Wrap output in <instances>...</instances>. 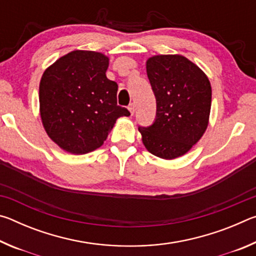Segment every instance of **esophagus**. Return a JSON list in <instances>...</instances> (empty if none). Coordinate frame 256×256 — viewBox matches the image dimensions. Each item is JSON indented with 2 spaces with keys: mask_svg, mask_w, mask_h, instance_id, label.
Masks as SVG:
<instances>
[{
  "mask_svg": "<svg viewBox=\"0 0 256 256\" xmlns=\"http://www.w3.org/2000/svg\"><path fill=\"white\" fill-rule=\"evenodd\" d=\"M128 110H130V112H131V115H133V112H134V104H130Z\"/></svg>",
  "mask_w": 256,
  "mask_h": 256,
  "instance_id": "1",
  "label": "esophagus"
}]
</instances>
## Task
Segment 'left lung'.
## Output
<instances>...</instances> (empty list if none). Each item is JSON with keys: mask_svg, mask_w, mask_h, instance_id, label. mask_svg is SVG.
Returning a JSON list of instances; mask_svg holds the SVG:
<instances>
[{"mask_svg": "<svg viewBox=\"0 0 256 256\" xmlns=\"http://www.w3.org/2000/svg\"><path fill=\"white\" fill-rule=\"evenodd\" d=\"M146 74L157 100V116L149 128H138L146 149L157 157H182L206 131L211 84L204 72L180 54L154 55Z\"/></svg>", "mask_w": 256, "mask_h": 256, "instance_id": "obj_1", "label": "left lung"}]
</instances>
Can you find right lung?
<instances>
[{"label": "right lung", "instance_id": "right-lung-1", "mask_svg": "<svg viewBox=\"0 0 256 256\" xmlns=\"http://www.w3.org/2000/svg\"><path fill=\"white\" fill-rule=\"evenodd\" d=\"M110 58L72 50L46 68L40 84V112L47 136L60 149L84 154L98 149L126 108L118 105L116 82L107 79Z\"/></svg>", "mask_w": 256, "mask_h": 256}]
</instances>
